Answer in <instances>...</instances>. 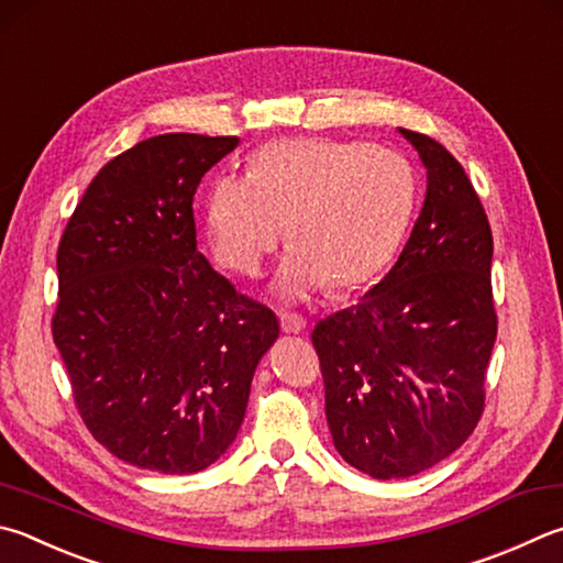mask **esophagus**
Wrapping results in <instances>:
<instances>
[{
	"label": "esophagus",
	"instance_id": "34e87169",
	"mask_svg": "<svg viewBox=\"0 0 563 563\" xmlns=\"http://www.w3.org/2000/svg\"><path fill=\"white\" fill-rule=\"evenodd\" d=\"M305 327H308V320H305L302 314H298V312L280 314V330L285 334H300V332H305Z\"/></svg>",
	"mask_w": 563,
	"mask_h": 563
}]
</instances>
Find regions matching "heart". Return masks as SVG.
<instances>
[{
	"mask_svg": "<svg viewBox=\"0 0 563 563\" xmlns=\"http://www.w3.org/2000/svg\"><path fill=\"white\" fill-rule=\"evenodd\" d=\"M413 172L391 147L295 137L263 147L249 177L211 184L203 233L221 268L258 275L288 227L271 292L302 302L332 283L356 290L391 261L413 211Z\"/></svg>",
	"mask_w": 563,
	"mask_h": 563,
	"instance_id": "1",
	"label": "heart"
}]
</instances>
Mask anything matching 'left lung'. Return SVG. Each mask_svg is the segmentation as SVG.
Masks as SVG:
<instances>
[{
    "label": "left lung",
    "mask_w": 563,
    "mask_h": 563,
    "mask_svg": "<svg viewBox=\"0 0 563 563\" xmlns=\"http://www.w3.org/2000/svg\"><path fill=\"white\" fill-rule=\"evenodd\" d=\"M398 132L426 167L411 239L382 283L312 332L332 443L376 479L423 473L467 441L497 336L483 203L443 145Z\"/></svg>",
    "instance_id": "left-lung-1"
}]
</instances>
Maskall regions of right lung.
Wrapping results in <instances>:
<instances>
[{
  "label": "right lung",
  "instance_id": "add662e5",
  "mask_svg": "<svg viewBox=\"0 0 563 563\" xmlns=\"http://www.w3.org/2000/svg\"><path fill=\"white\" fill-rule=\"evenodd\" d=\"M239 137L169 132L98 172L60 239L54 342L80 418L125 463L189 475L229 451L275 314L197 251L194 194Z\"/></svg>",
  "mask_w": 563,
  "mask_h": 563
}]
</instances>
